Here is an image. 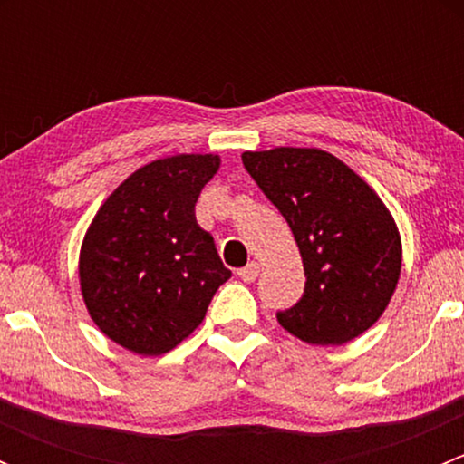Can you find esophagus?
Wrapping results in <instances>:
<instances>
[{
    "mask_svg": "<svg viewBox=\"0 0 464 464\" xmlns=\"http://www.w3.org/2000/svg\"><path fill=\"white\" fill-rule=\"evenodd\" d=\"M258 271H260L258 262H256V260H251L249 265H246V266H242V269H237V276H240V278L245 280V283H254V280L258 278Z\"/></svg>",
    "mask_w": 464,
    "mask_h": 464,
    "instance_id": "obj_1",
    "label": "esophagus"
}]
</instances>
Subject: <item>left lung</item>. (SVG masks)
<instances>
[{
	"label": "left lung",
	"mask_w": 464,
	"mask_h": 464,
	"mask_svg": "<svg viewBox=\"0 0 464 464\" xmlns=\"http://www.w3.org/2000/svg\"><path fill=\"white\" fill-rule=\"evenodd\" d=\"M246 172L296 237L305 289L276 314L314 345L363 334L386 310L401 269V242L375 190L343 161L316 148L242 154Z\"/></svg>",
	"instance_id": "obj_1"
}]
</instances>
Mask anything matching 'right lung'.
Returning a JSON list of instances; mask_svg holds the SVG:
<instances>
[{"label": "right lung", "instance_id": "add662e5", "mask_svg": "<svg viewBox=\"0 0 464 464\" xmlns=\"http://www.w3.org/2000/svg\"><path fill=\"white\" fill-rule=\"evenodd\" d=\"M213 154H177L139 168L107 198L81 249V289L93 323L137 354H163L199 323L231 278L195 219L218 172Z\"/></svg>", "mask_w": 464, "mask_h": 464}]
</instances>
